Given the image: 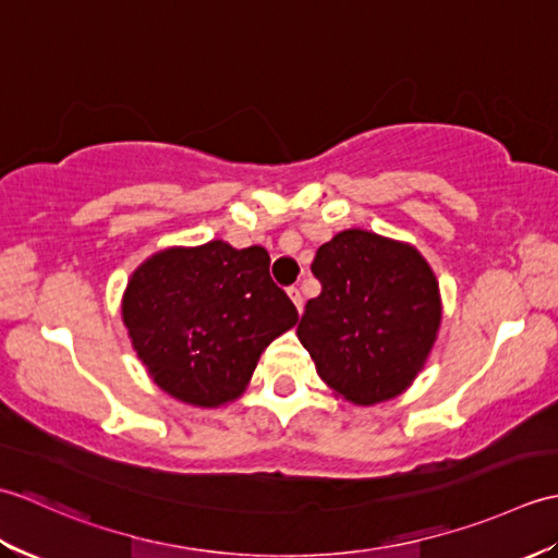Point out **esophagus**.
I'll return each instance as SVG.
<instances>
[{"instance_id": "34e87169", "label": "esophagus", "mask_w": 558, "mask_h": 558, "mask_svg": "<svg viewBox=\"0 0 558 558\" xmlns=\"http://www.w3.org/2000/svg\"><path fill=\"white\" fill-rule=\"evenodd\" d=\"M288 294H290V300L294 302V306H298V312H302V306H304V298H302L300 288H290V290H288Z\"/></svg>"}]
</instances>
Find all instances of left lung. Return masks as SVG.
Returning <instances> with one entry per match:
<instances>
[{
	"label": "left lung",
	"instance_id": "obj_1",
	"mask_svg": "<svg viewBox=\"0 0 558 558\" xmlns=\"http://www.w3.org/2000/svg\"><path fill=\"white\" fill-rule=\"evenodd\" d=\"M322 294L304 306L298 338L318 376L354 405L400 396L429 357L441 294L417 248L376 232L345 230L318 246Z\"/></svg>",
	"mask_w": 558,
	"mask_h": 558
}]
</instances>
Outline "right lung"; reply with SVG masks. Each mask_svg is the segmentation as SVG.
Segmentation results:
<instances>
[{
    "label": "right lung",
    "mask_w": 558,
    "mask_h": 558,
    "mask_svg": "<svg viewBox=\"0 0 558 558\" xmlns=\"http://www.w3.org/2000/svg\"><path fill=\"white\" fill-rule=\"evenodd\" d=\"M264 246L222 240L153 254L129 278L122 318L165 393L196 408L240 398L272 340L298 324Z\"/></svg>",
    "instance_id": "1"
}]
</instances>
